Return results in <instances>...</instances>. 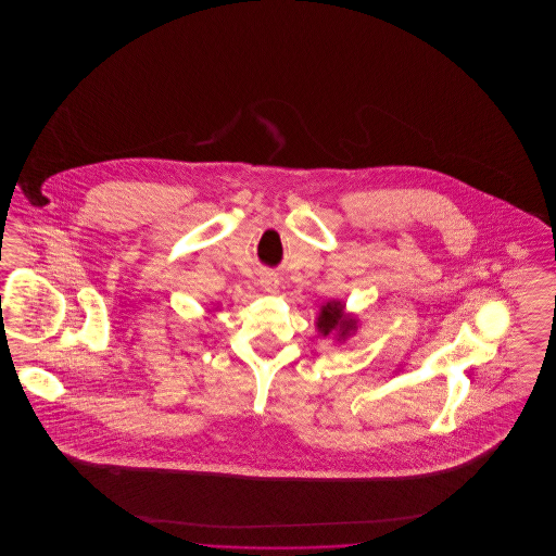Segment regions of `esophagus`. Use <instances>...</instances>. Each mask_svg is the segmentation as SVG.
<instances>
[{"label": "esophagus", "instance_id": "1", "mask_svg": "<svg viewBox=\"0 0 556 556\" xmlns=\"http://www.w3.org/2000/svg\"><path fill=\"white\" fill-rule=\"evenodd\" d=\"M277 277H273V275H263V279H261V286H263V290L265 291H275L277 290Z\"/></svg>", "mask_w": 556, "mask_h": 556}]
</instances>
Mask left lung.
Segmentation results:
<instances>
[{
    "instance_id": "obj_1",
    "label": "left lung",
    "mask_w": 556,
    "mask_h": 556,
    "mask_svg": "<svg viewBox=\"0 0 556 556\" xmlns=\"http://www.w3.org/2000/svg\"><path fill=\"white\" fill-rule=\"evenodd\" d=\"M318 333L323 338L336 336L338 342H345L348 336L354 333L356 329V318L345 315L344 304L342 302H327L317 317Z\"/></svg>"
}]
</instances>
